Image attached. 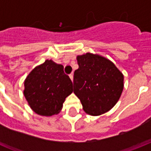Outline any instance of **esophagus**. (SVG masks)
<instances>
[{"label":"esophagus","instance_id":"esophagus-1","mask_svg":"<svg viewBox=\"0 0 151 151\" xmlns=\"http://www.w3.org/2000/svg\"><path fill=\"white\" fill-rule=\"evenodd\" d=\"M70 79H71V81H73V73H71L70 74Z\"/></svg>","mask_w":151,"mask_h":151}]
</instances>
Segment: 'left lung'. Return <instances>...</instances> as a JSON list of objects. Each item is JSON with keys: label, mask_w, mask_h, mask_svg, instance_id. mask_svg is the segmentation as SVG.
<instances>
[{"label": "left lung", "mask_w": 151, "mask_h": 151, "mask_svg": "<svg viewBox=\"0 0 151 151\" xmlns=\"http://www.w3.org/2000/svg\"><path fill=\"white\" fill-rule=\"evenodd\" d=\"M79 67L73 73V92L83 110L96 116L117 103L124 87V76L109 59L86 53L77 57Z\"/></svg>", "instance_id": "8db88e82"}]
</instances>
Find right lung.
<instances>
[{
    "label": "right lung",
    "mask_w": 151,
    "mask_h": 151,
    "mask_svg": "<svg viewBox=\"0 0 151 151\" xmlns=\"http://www.w3.org/2000/svg\"><path fill=\"white\" fill-rule=\"evenodd\" d=\"M24 96L37 114L52 116L60 111L65 99L73 92V83L63 66L46 60L27 76Z\"/></svg>",
    "instance_id": "right-lung-1"
}]
</instances>
